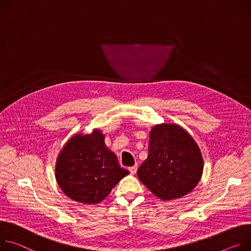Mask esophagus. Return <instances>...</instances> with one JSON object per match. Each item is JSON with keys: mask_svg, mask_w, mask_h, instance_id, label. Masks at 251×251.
<instances>
[{"mask_svg": "<svg viewBox=\"0 0 251 251\" xmlns=\"http://www.w3.org/2000/svg\"><path fill=\"white\" fill-rule=\"evenodd\" d=\"M128 171H129V173H130L131 175H134V174L136 173V171H137V166H136V164H135V165H133V166H130V168H128Z\"/></svg>", "mask_w": 251, "mask_h": 251, "instance_id": "1", "label": "esophagus"}]
</instances>
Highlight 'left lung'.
<instances>
[{"mask_svg":"<svg viewBox=\"0 0 251 251\" xmlns=\"http://www.w3.org/2000/svg\"><path fill=\"white\" fill-rule=\"evenodd\" d=\"M203 172L201 151L192 136L176 124H159L150 132L149 155L137 170L140 180L161 201L186 196Z\"/></svg>","mask_w":251,"mask_h":251,"instance_id":"obj_1","label":"left lung"}]
</instances>
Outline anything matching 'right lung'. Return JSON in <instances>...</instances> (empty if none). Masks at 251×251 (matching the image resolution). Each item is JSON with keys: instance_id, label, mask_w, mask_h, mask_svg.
<instances>
[{"instance_id": "1", "label": "right lung", "mask_w": 251, "mask_h": 251, "mask_svg": "<svg viewBox=\"0 0 251 251\" xmlns=\"http://www.w3.org/2000/svg\"><path fill=\"white\" fill-rule=\"evenodd\" d=\"M55 179L63 192L75 201L101 202L128 171L104 144L98 128L91 133H75L66 143L55 162Z\"/></svg>"}]
</instances>
